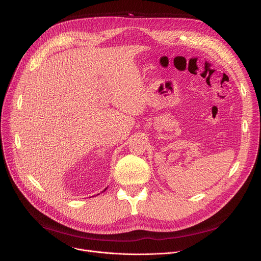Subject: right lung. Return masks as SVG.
<instances>
[{"label":"right lung","mask_w":261,"mask_h":261,"mask_svg":"<svg viewBox=\"0 0 261 261\" xmlns=\"http://www.w3.org/2000/svg\"><path fill=\"white\" fill-rule=\"evenodd\" d=\"M107 188H108V187H107ZM107 188H106V189H107ZM106 189H105V190H106ZM105 190H103V191H105Z\"/></svg>","instance_id":"1"}]
</instances>
